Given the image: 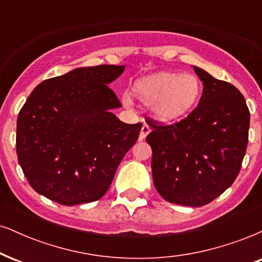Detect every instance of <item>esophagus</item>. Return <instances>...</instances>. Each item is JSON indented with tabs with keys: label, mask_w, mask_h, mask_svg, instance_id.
<instances>
[{
	"label": "esophagus",
	"mask_w": 262,
	"mask_h": 262,
	"mask_svg": "<svg viewBox=\"0 0 262 262\" xmlns=\"http://www.w3.org/2000/svg\"><path fill=\"white\" fill-rule=\"evenodd\" d=\"M150 132H151L150 125H147V124L142 125V128H141V130H140V140H144V139L147 137Z\"/></svg>",
	"instance_id": "34e87169"
}]
</instances>
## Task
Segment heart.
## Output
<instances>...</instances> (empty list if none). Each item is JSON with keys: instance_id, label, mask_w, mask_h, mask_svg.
I'll list each match as a JSON object with an SVG mask.
<instances>
[{"instance_id": "1", "label": "heart", "mask_w": 262, "mask_h": 262, "mask_svg": "<svg viewBox=\"0 0 262 262\" xmlns=\"http://www.w3.org/2000/svg\"><path fill=\"white\" fill-rule=\"evenodd\" d=\"M202 82L193 74L161 71L138 79L133 95L150 105L152 112L162 122H173L187 116L202 97Z\"/></svg>"}]
</instances>
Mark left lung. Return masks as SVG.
Here are the masks:
<instances>
[{
	"instance_id": "obj_1",
	"label": "left lung",
	"mask_w": 262,
	"mask_h": 262,
	"mask_svg": "<svg viewBox=\"0 0 262 262\" xmlns=\"http://www.w3.org/2000/svg\"><path fill=\"white\" fill-rule=\"evenodd\" d=\"M193 69L203 82L198 106L173 124L148 118L152 132L146 141L158 193L170 203L202 207L224 193L239 174L250 112L234 85Z\"/></svg>"
}]
</instances>
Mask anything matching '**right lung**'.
Returning <instances> with one entry per match:
<instances>
[{"label": "right lung", "instance_id": "1", "mask_svg": "<svg viewBox=\"0 0 262 262\" xmlns=\"http://www.w3.org/2000/svg\"><path fill=\"white\" fill-rule=\"evenodd\" d=\"M124 65L75 69L32 91L16 121V155L31 187L48 200L76 205L100 200L142 124H127L108 87Z\"/></svg>", "mask_w": 262, "mask_h": 262}]
</instances>
